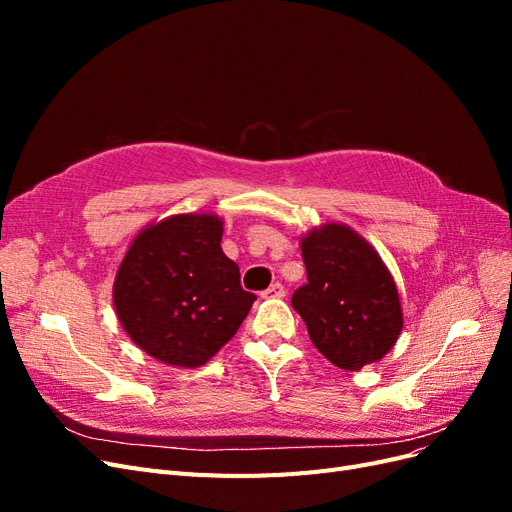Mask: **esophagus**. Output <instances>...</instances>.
Masks as SVG:
<instances>
[{
  "instance_id": "obj_1",
  "label": "esophagus",
  "mask_w": 512,
  "mask_h": 512,
  "mask_svg": "<svg viewBox=\"0 0 512 512\" xmlns=\"http://www.w3.org/2000/svg\"><path fill=\"white\" fill-rule=\"evenodd\" d=\"M284 294H286L284 286H282L280 282H275V284H271L265 292H262V299H282Z\"/></svg>"
}]
</instances>
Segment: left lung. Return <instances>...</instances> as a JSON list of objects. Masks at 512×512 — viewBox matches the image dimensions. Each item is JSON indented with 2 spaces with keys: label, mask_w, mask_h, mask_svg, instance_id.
I'll list each match as a JSON object with an SVG mask.
<instances>
[{
  "label": "left lung",
  "mask_w": 512,
  "mask_h": 512,
  "mask_svg": "<svg viewBox=\"0 0 512 512\" xmlns=\"http://www.w3.org/2000/svg\"><path fill=\"white\" fill-rule=\"evenodd\" d=\"M307 284L292 294L312 344L346 371L384 359L404 329L389 267L359 232L327 222L301 237Z\"/></svg>",
  "instance_id": "8db88e82"
}]
</instances>
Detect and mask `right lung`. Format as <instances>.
<instances>
[{"label":"right lung","instance_id":"obj_1","mask_svg":"<svg viewBox=\"0 0 512 512\" xmlns=\"http://www.w3.org/2000/svg\"><path fill=\"white\" fill-rule=\"evenodd\" d=\"M224 220L177 213L145 226L115 275L113 303L132 342L170 367H200L226 346L256 297L222 252Z\"/></svg>","mask_w":512,"mask_h":512}]
</instances>
